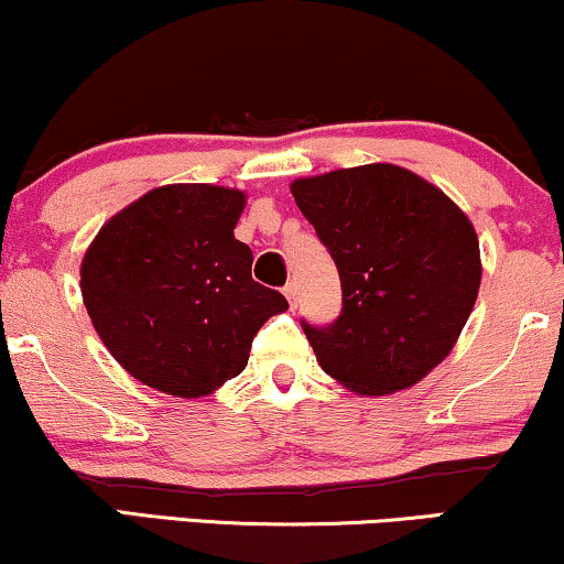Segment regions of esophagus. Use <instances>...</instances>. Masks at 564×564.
Listing matches in <instances>:
<instances>
[{"label": "esophagus", "instance_id": "obj_1", "mask_svg": "<svg viewBox=\"0 0 564 564\" xmlns=\"http://www.w3.org/2000/svg\"><path fill=\"white\" fill-rule=\"evenodd\" d=\"M297 292H300V290H297V282H295V280L284 284V295H288V300H290L292 308H295V305H297Z\"/></svg>", "mask_w": 564, "mask_h": 564}]
</instances>
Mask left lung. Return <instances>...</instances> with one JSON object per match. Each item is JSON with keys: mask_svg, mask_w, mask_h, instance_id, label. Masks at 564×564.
<instances>
[{"mask_svg": "<svg viewBox=\"0 0 564 564\" xmlns=\"http://www.w3.org/2000/svg\"><path fill=\"white\" fill-rule=\"evenodd\" d=\"M290 192L341 280L339 318L303 321L321 368L362 397L420 383L477 303L481 259L469 217L391 163L297 178Z\"/></svg>", "mask_w": 564, "mask_h": 564, "instance_id": "8db88e82", "label": "left lung"}]
</instances>
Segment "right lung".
I'll return each instance as SVG.
<instances>
[{"label": "right lung", "mask_w": 564, "mask_h": 564, "mask_svg": "<svg viewBox=\"0 0 564 564\" xmlns=\"http://www.w3.org/2000/svg\"><path fill=\"white\" fill-rule=\"evenodd\" d=\"M246 194L209 184L152 188L100 228L79 267L85 308L129 376L171 397H207L243 372L256 332L288 308L253 282L232 236Z\"/></svg>", "instance_id": "right-lung-1"}]
</instances>
